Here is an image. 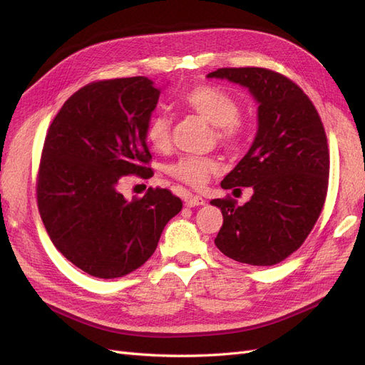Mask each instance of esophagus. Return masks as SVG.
I'll use <instances>...</instances> for the list:
<instances>
[{"mask_svg":"<svg viewBox=\"0 0 365 365\" xmlns=\"http://www.w3.org/2000/svg\"><path fill=\"white\" fill-rule=\"evenodd\" d=\"M184 201L187 207H197V205H204L205 200L202 196H197V195H185L184 196Z\"/></svg>","mask_w":365,"mask_h":365,"instance_id":"obj_1","label":"esophagus"}]
</instances>
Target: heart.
I'll return each mask as SVG.
<instances>
[{"label": "heart", "instance_id": "b5f03b06", "mask_svg": "<svg viewBox=\"0 0 365 365\" xmlns=\"http://www.w3.org/2000/svg\"><path fill=\"white\" fill-rule=\"evenodd\" d=\"M180 105L196 113L215 126L217 141L228 148L240 146L248 135V121L239 115V103L224 88L201 83L185 91ZM146 140L160 152L168 150L172 145V120L163 113L153 114L146 125ZM219 164L212 157H181L165 168L172 178L187 185L200 187L210 175L216 173Z\"/></svg>", "mask_w": 365, "mask_h": 365}]
</instances>
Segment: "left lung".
I'll return each instance as SVG.
<instances>
[{"label": "left lung", "mask_w": 365, "mask_h": 365, "mask_svg": "<svg viewBox=\"0 0 365 365\" xmlns=\"http://www.w3.org/2000/svg\"><path fill=\"white\" fill-rule=\"evenodd\" d=\"M207 77L247 86L259 103V129L222 189L251 187L244 205L213 200L224 224L215 239L227 257L254 267L280 263L303 245L322 213L329 185L323 121L300 86L268 68H219Z\"/></svg>", "instance_id": "8db88e82"}]
</instances>
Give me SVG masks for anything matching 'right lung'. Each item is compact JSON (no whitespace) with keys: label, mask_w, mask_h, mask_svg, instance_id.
Instances as JSON below:
<instances>
[{"label":"right lung","mask_w":365,"mask_h":365,"mask_svg":"<svg viewBox=\"0 0 365 365\" xmlns=\"http://www.w3.org/2000/svg\"><path fill=\"white\" fill-rule=\"evenodd\" d=\"M160 90L145 76L91 82L53 118L36 180L38 208L65 257L98 279L135 271L155 251L182 202L168 189L128 201V175L150 178L146 125Z\"/></svg>","instance_id":"obj_1"}]
</instances>
